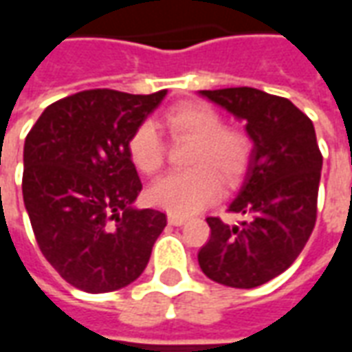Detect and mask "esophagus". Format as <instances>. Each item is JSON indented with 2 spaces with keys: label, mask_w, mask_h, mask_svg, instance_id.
Returning a JSON list of instances; mask_svg holds the SVG:
<instances>
[{
  "label": "esophagus",
  "mask_w": 352,
  "mask_h": 352,
  "mask_svg": "<svg viewBox=\"0 0 352 352\" xmlns=\"http://www.w3.org/2000/svg\"><path fill=\"white\" fill-rule=\"evenodd\" d=\"M168 222L171 226H183L186 219L184 217H179V214H168Z\"/></svg>",
  "instance_id": "34e87169"
}]
</instances>
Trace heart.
<instances>
[{
  "label": "heart",
  "instance_id": "1",
  "mask_svg": "<svg viewBox=\"0 0 352 352\" xmlns=\"http://www.w3.org/2000/svg\"><path fill=\"white\" fill-rule=\"evenodd\" d=\"M164 126L173 138L194 141L188 166L158 179L146 192L153 206L171 214L199 213L221 198L224 186H236L247 173L252 145L247 133L224 126L222 116L206 103L186 101L164 115ZM128 156L146 175L160 171L166 160V143L151 120L141 122L128 139Z\"/></svg>",
  "mask_w": 352,
  "mask_h": 352
}]
</instances>
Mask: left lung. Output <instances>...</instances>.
<instances>
[{"instance_id":"8db88e82","label":"left lung","mask_w":352,"mask_h":352,"mask_svg":"<svg viewBox=\"0 0 352 352\" xmlns=\"http://www.w3.org/2000/svg\"><path fill=\"white\" fill-rule=\"evenodd\" d=\"M199 94L245 120L254 143L243 186L228 207L247 221L230 226L209 217L199 267L226 287H260L292 265L315 228L322 169L315 128L292 101L256 88Z\"/></svg>"}]
</instances>
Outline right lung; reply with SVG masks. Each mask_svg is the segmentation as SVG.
<instances>
[{
  "label": "right lung",
  "mask_w": 352,
  "mask_h": 352,
  "mask_svg": "<svg viewBox=\"0 0 352 352\" xmlns=\"http://www.w3.org/2000/svg\"><path fill=\"white\" fill-rule=\"evenodd\" d=\"M94 88L54 101L24 143L22 194L43 256L90 294L138 279L166 213L131 206L143 184L128 156L131 131L164 100Z\"/></svg>",
  "instance_id": "right-lung-1"
}]
</instances>
